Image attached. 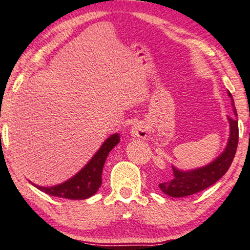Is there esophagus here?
<instances>
[{
    "label": "esophagus",
    "mask_w": 250,
    "mask_h": 250,
    "mask_svg": "<svg viewBox=\"0 0 250 250\" xmlns=\"http://www.w3.org/2000/svg\"><path fill=\"white\" fill-rule=\"evenodd\" d=\"M131 133H132V136H133V137H137V138H145V137H146V133H147V132H146L145 127H144L143 125L136 124V125L133 126V127H132Z\"/></svg>",
    "instance_id": "1"
}]
</instances>
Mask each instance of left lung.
Here are the masks:
<instances>
[{
    "instance_id": "left-lung-1",
    "label": "left lung",
    "mask_w": 250,
    "mask_h": 250,
    "mask_svg": "<svg viewBox=\"0 0 250 250\" xmlns=\"http://www.w3.org/2000/svg\"><path fill=\"white\" fill-rule=\"evenodd\" d=\"M228 96L230 97L231 106H233L235 117H228L230 125V136L225 152L209 165L194 169V171L181 172L173 167L174 178L171 181L159 184L160 189L165 194L173 198H183V196L195 194L215 184L228 171L235 157L237 143H239V125H237L235 104H234L233 96L230 92H228Z\"/></svg>"
}]
</instances>
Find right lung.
Segmentation results:
<instances>
[{"mask_svg": "<svg viewBox=\"0 0 250 250\" xmlns=\"http://www.w3.org/2000/svg\"><path fill=\"white\" fill-rule=\"evenodd\" d=\"M119 142L120 138L118 134H113L112 137L108 138L95 154V157L90 160V163L65 183L54 187H36L46 194L58 196V198L71 199V200H83L90 198L102 186V172L105 160L108 152Z\"/></svg>", "mask_w": 250, "mask_h": 250, "instance_id": "1", "label": "right lung"}]
</instances>
